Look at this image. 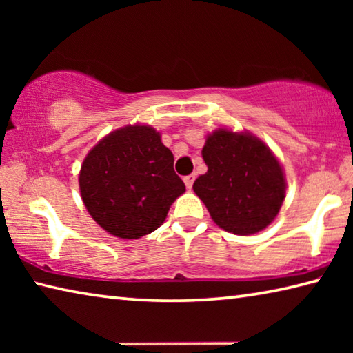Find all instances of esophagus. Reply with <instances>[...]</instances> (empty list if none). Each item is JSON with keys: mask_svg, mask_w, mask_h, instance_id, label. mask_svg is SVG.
I'll return each instance as SVG.
<instances>
[{"mask_svg": "<svg viewBox=\"0 0 353 353\" xmlns=\"http://www.w3.org/2000/svg\"><path fill=\"white\" fill-rule=\"evenodd\" d=\"M194 179H196V176H194V174H190V176H185V177H183V182H185V185H187V188H191V187H193Z\"/></svg>", "mask_w": 353, "mask_h": 353, "instance_id": "esophagus-1", "label": "esophagus"}]
</instances>
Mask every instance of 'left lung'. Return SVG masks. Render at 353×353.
I'll return each instance as SVG.
<instances>
[{"label": "left lung", "instance_id": "obj_1", "mask_svg": "<svg viewBox=\"0 0 353 353\" xmlns=\"http://www.w3.org/2000/svg\"><path fill=\"white\" fill-rule=\"evenodd\" d=\"M202 157L208 170L193 190L221 229L252 235L272 223L285 199V179L265 143L218 129L207 139Z\"/></svg>", "mask_w": 353, "mask_h": 353}]
</instances>
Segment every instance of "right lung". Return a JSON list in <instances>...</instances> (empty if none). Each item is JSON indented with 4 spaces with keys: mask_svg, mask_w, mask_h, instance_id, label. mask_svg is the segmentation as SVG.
Listing matches in <instances>:
<instances>
[{
    "mask_svg": "<svg viewBox=\"0 0 353 353\" xmlns=\"http://www.w3.org/2000/svg\"><path fill=\"white\" fill-rule=\"evenodd\" d=\"M174 155L149 126H126L101 140L83 160L79 187L92 218L109 234L135 240L159 229L185 191Z\"/></svg>",
    "mask_w": 353,
    "mask_h": 353,
    "instance_id": "obj_1",
    "label": "right lung"
}]
</instances>
